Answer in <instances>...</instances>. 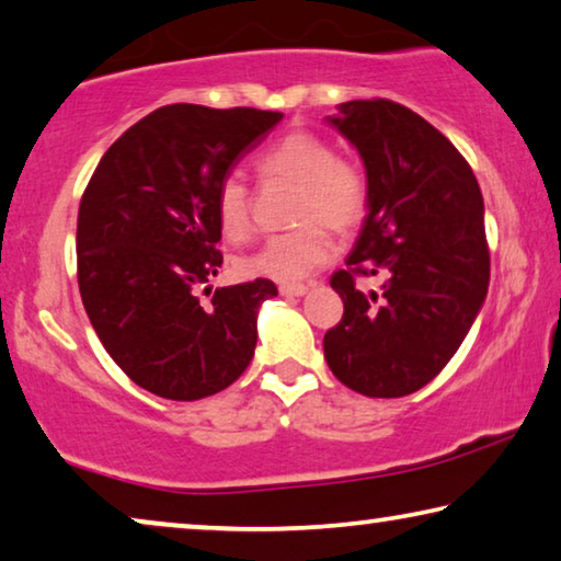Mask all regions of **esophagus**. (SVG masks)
I'll return each mask as SVG.
<instances>
[{
	"instance_id": "obj_1",
	"label": "esophagus",
	"mask_w": 561,
	"mask_h": 561,
	"mask_svg": "<svg viewBox=\"0 0 561 561\" xmlns=\"http://www.w3.org/2000/svg\"><path fill=\"white\" fill-rule=\"evenodd\" d=\"M278 290H280V296H288V298H300L308 293V288L300 286V283H283Z\"/></svg>"
}]
</instances>
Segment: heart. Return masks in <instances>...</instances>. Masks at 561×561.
Segmentation results:
<instances>
[{"mask_svg": "<svg viewBox=\"0 0 561 561\" xmlns=\"http://www.w3.org/2000/svg\"><path fill=\"white\" fill-rule=\"evenodd\" d=\"M265 178L298 185L296 222L300 228L265 238L255 251L238 257V271L271 280H300L331 257L329 230L346 232L366 215L368 183L356 165L335 160V150L313 133H288L257 154ZM215 220L230 243L251 232V197L238 175H226L215 187Z\"/></svg>", "mask_w": 561, "mask_h": 561, "instance_id": "1", "label": "heart"}]
</instances>
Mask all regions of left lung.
Here are the masks:
<instances>
[{
  "mask_svg": "<svg viewBox=\"0 0 561 561\" xmlns=\"http://www.w3.org/2000/svg\"><path fill=\"white\" fill-rule=\"evenodd\" d=\"M325 123L364 162L368 205L348 271L331 278L343 318L323 353L343 386L399 399L449 364L484 306V197L459 150L409 107L351 100ZM356 272L378 274L382 293L358 291Z\"/></svg>",
  "mask_w": 561,
  "mask_h": 561,
  "instance_id": "8db88e82",
  "label": "left lung"
}]
</instances>
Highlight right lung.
<instances>
[{"mask_svg":"<svg viewBox=\"0 0 561 561\" xmlns=\"http://www.w3.org/2000/svg\"><path fill=\"white\" fill-rule=\"evenodd\" d=\"M280 119L180 102L102 154L77 215V280L102 346L145 391L197 401L253 360L257 310L278 288L265 278L218 288L208 308L195 293L222 265L215 187Z\"/></svg>","mask_w":561,"mask_h":561,"instance_id":"right-lung-1","label":"right lung"}]
</instances>
